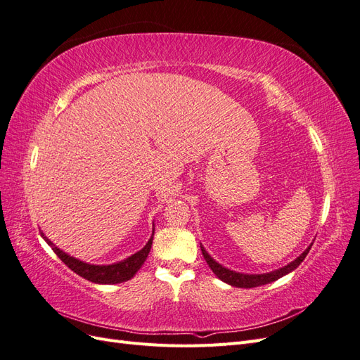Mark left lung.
<instances>
[{"instance_id":"obj_1","label":"left lung","mask_w":360,"mask_h":360,"mask_svg":"<svg viewBox=\"0 0 360 360\" xmlns=\"http://www.w3.org/2000/svg\"><path fill=\"white\" fill-rule=\"evenodd\" d=\"M312 245H309L307 249L303 250V252L294 259L291 261L290 264L281 267L278 270H274V271H269V274H261V275H249V274H238V271H234V270H230L224 267L222 264L217 263V261H214L209 252L204 249V246L201 245V252H202V257L204 259L207 261V264H209V267L212 269L213 274L219 278L221 281H224L225 284L231 285V287H238V288H254V287H259V285H266V284H270V282H274L282 276L288 275L290 271H292L294 269H297L299 264L302 263V261L304 259V257L308 255L309 249H311Z\"/></svg>"}]
</instances>
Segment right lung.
Here are the masks:
<instances>
[{"label":"right lung","mask_w":360,"mask_h":360,"mask_svg":"<svg viewBox=\"0 0 360 360\" xmlns=\"http://www.w3.org/2000/svg\"><path fill=\"white\" fill-rule=\"evenodd\" d=\"M153 234H155V228H153ZM153 234H151L147 245L141 250H138L136 254L130 255L123 261H118V263L106 264V266L84 263V261L70 257L69 254L64 252V250L57 248L43 233H41V237L45 238V242L52 248L53 252L58 255V258L63 261V263L69 269H72L76 275L82 276L86 281H91L94 284H122L124 281L132 279L136 271L141 269V266L144 264V261L150 254L151 243H153Z\"/></svg>","instance_id":"right-lung-1"}]
</instances>
